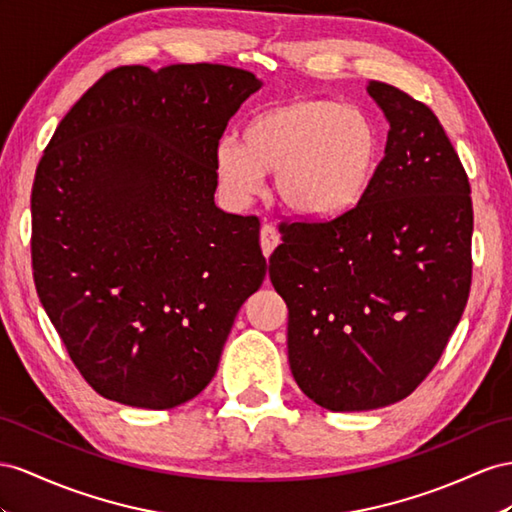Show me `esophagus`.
I'll return each mask as SVG.
<instances>
[{"label": "esophagus", "instance_id": "obj_1", "mask_svg": "<svg viewBox=\"0 0 512 512\" xmlns=\"http://www.w3.org/2000/svg\"><path fill=\"white\" fill-rule=\"evenodd\" d=\"M259 242H261V251H264L266 257H270L274 248L279 246L281 235L272 225H264V227H261V231H259Z\"/></svg>", "mask_w": 512, "mask_h": 512}]
</instances>
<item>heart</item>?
<instances>
[{
	"label": "heart",
	"mask_w": 512,
	"mask_h": 512,
	"mask_svg": "<svg viewBox=\"0 0 512 512\" xmlns=\"http://www.w3.org/2000/svg\"><path fill=\"white\" fill-rule=\"evenodd\" d=\"M214 173L222 196L246 207L274 170V190L287 209L331 220L370 192L383 160V138L372 116L342 101L300 97L257 110L242 140L214 144Z\"/></svg>",
	"instance_id": "b5f03b06"
}]
</instances>
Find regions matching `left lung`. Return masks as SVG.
Returning a JSON list of instances; mask_svg holds the SVG:
<instances>
[{"label": "left lung", "mask_w": 512, "mask_h": 512, "mask_svg": "<svg viewBox=\"0 0 512 512\" xmlns=\"http://www.w3.org/2000/svg\"><path fill=\"white\" fill-rule=\"evenodd\" d=\"M368 93L389 121L370 192L326 222H283L270 255L294 381L329 411L381 409L415 391L471 287L474 209L450 138L400 88L372 80Z\"/></svg>", "instance_id": "obj_1"}]
</instances>
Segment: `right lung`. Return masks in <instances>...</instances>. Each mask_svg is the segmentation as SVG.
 <instances>
[{
	"label": "right lung",
	"instance_id": "obj_1",
	"mask_svg": "<svg viewBox=\"0 0 512 512\" xmlns=\"http://www.w3.org/2000/svg\"><path fill=\"white\" fill-rule=\"evenodd\" d=\"M261 88L225 64L119 67L60 121L32 186L38 298L103 398L173 409L212 381L266 277L259 218L214 203V144Z\"/></svg>",
	"mask_w": 512,
	"mask_h": 512
}]
</instances>
